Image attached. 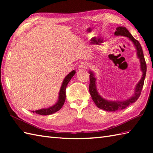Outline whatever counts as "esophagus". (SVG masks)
<instances>
[{
    "instance_id": "esophagus-1",
    "label": "esophagus",
    "mask_w": 153,
    "mask_h": 153,
    "mask_svg": "<svg viewBox=\"0 0 153 153\" xmlns=\"http://www.w3.org/2000/svg\"><path fill=\"white\" fill-rule=\"evenodd\" d=\"M89 66V63H87V62H82L79 64V68H87Z\"/></svg>"
}]
</instances>
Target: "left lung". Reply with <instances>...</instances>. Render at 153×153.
<instances>
[{
    "label": "left lung",
    "mask_w": 153,
    "mask_h": 153,
    "mask_svg": "<svg viewBox=\"0 0 153 153\" xmlns=\"http://www.w3.org/2000/svg\"><path fill=\"white\" fill-rule=\"evenodd\" d=\"M114 35H117V36H118V35H122V36L128 37L134 43L136 49H137V57L140 60L141 70L143 72V76L141 79L135 87L134 95L130 99L123 100V101H110V100H107L102 98L99 95V94L97 91L96 78L94 76V74L92 71H89V93L91 94V96L92 97V99L98 108L108 112H115L117 111V110L124 109L129 105H131L132 103L135 102L139 99V96L141 95L143 87L146 72H147V64H146L143 53V49L140 43H139V41L136 40L132 36L131 34L129 33V31L125 27H117Z\"/></svg>",
    "instance_id": "obj_1"
}]
</instances>
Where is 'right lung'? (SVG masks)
Segmentation results:
<instances>
[{"instance_id": "add662e5", "label": "right lung", "mask_w": 153, "mask_h": 153, "mask_svg": "<svg viewBox=\"0 0 153 153\" xmlns=\"http://www.w3.org/2000/svg\"><path fill=\"white\" fill-rule=\"evenodd\" d=\"M75 74H76V71L73 70L64 78L62 84L60 92H59L58 100L55 105H54L53 106L49 107V108H48L40 109L38 110H35V111H31V112L33 113H36L37 114H39V115L46 116V115L52 114L58 111V110H59L64 105L65 100H66V89L67 85L68 84V83L70 82L71 79L72 78V77L74 76Z\"/></svg>"}]
</instances>
